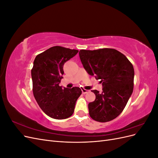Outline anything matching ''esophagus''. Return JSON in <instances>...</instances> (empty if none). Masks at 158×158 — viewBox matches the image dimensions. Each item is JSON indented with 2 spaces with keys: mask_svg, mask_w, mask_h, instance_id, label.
I'll list each match as a JSON object with an SVG mask.
<instances>
[{
  "mask_svg": "<svg viewBox=\"0 0 158 158\" xmlns=\"http://www.w3.org/2000/svg\"><path fill=\"white\" fill-rule=\"evenodd\" d=\"M82 93H83L84 94H87V93L89 92V90H87V89H84V88H82Z\"/></svg>",
  "mask_w": 158,
  "mask_h": 158,
  "instance_id": "obj_1",
  "label": "esophagus"
}]
</instances>
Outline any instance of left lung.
<instances>
[{"mask_svg": "<svg viewBox=\"0 0 158 158\" xmlns=\"http://www.w3.org/2000/svg\"><path fill=\"white\" fill-rule=\"evenodd\" d=\"M79 56L84 69L102 84V92L92 90L95 99L88 104L94 120L106 123L120 114L133 92L135 70L125 55L116 49L80 50Z\"/></svg>", "mask_w": 158, "mask_h": 158, "instance_id": "1", "label": "left lung"}]
</instances>
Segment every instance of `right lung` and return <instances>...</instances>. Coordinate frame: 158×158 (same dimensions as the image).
Segmentation results:
<instances>
[{
  "label": "right lung",
  "mask_w": 158,
  "mask_h": 158,
  "mask_svg": "<svg viewBox=\"0 0 158 158\" xmlns=\"http://www.w3.org/2000/svg\"><path fill=\"white\" fill-rule=\"evenodd\" d=\"M78 51L54 46L37 55L31 69L33 93L47 115L64 119L73 114L76 102L82 94L78 87L63 88L59 83L64 74L63 65Z\"/></svg>",
  "instance_id": "right-lung-1"
}]
</instances>
